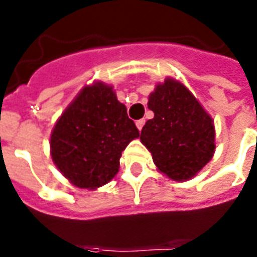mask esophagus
I'll use <instances>...</instances> for the list:
<instances>
[{
  "label": "esophagus",
  "mask_w": 257,
  "mask_h": 257,
  "mask_svg": "<svg viewBox=\"0 0 257 257\" xmlns=\"http://www.w3.org/2000/svg\"><path fill=\"white\" fill-rule=\"evenodd\" d=\"M144 124H145L144 118H141V120H137L136 121V126H137V128H139V131H141V129H143Z\"/></svg>",
  "instance_id": "obj_1"
}]
</instances>
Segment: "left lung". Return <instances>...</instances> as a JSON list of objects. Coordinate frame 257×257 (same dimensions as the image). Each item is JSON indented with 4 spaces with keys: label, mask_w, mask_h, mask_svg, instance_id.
<instances>
[{
    "label": "left lung",
    "mask_w": 257,
    "mask_h": 257,
    "mask_svg": "<svg viewBox=\"0 0 257 257\" xmlns=\"http://www.w3.org/2000/svg\"><path fill=\"white\" fill-rule=\"evenodd\" d=\"M148 108L155 117L145 122L140 140L156 167L176 181L193 177L215 152L211 116L183 84L169 78L149 96Z\"/></svg>",
    "instance_id": "8db88e82"
}]
</instances>
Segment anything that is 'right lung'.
Segmentation results:
<instances>
[{"instance_id":"obj_1","label":"right lung","mask_w":257,"mask_h":257,"mask_svg":"<svg viewBox=\"0 0 257 257\" xmlns=\"http://www.w3.org/2000/svg\"><path fill=\"white\" fill-rule=\"evenodd\" d=\"M139 129L112 88L85 86L58 118L50 136L54 164L78 188H96L114 177L121 152Z\"/></svg>"}]
</instances>
